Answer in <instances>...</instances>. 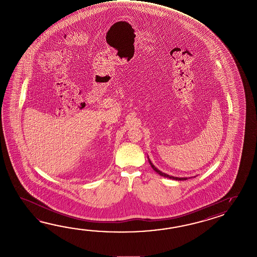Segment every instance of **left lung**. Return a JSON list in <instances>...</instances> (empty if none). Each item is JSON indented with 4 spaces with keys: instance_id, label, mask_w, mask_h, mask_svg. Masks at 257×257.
<instances>
[{
    "instance_id": "1",
    "label": "left lung",
    "mask_w": 257,
    "mask_h": 257,
    "mask_svg": "<svg viewBox=\"0 0 257 257\" xmlns=\"http://www.w3.org/2000/svg\"><path fill=\"white\" fill-rule=\"evenodd\" d=\"M148 161H149V163H150V164H151V166L153 167V169L156 172V173H158L159 175H162V176H164V177H167V178H170V179H173V180H177V181H184L186 180V179H188L187 177H175V176H171V175H166V174H164V173H163V172H161L160 170L157 169L154 165H153V163H152V161L150 160V158H149V156H148ZM196 177V176H195ZM190 178V177H189Z\"/></svg>"
}]
</instances>
